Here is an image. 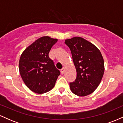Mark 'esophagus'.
<instances>
[{
  "label": "esophagus",
  "instance_id": "34e87169",
  "mask_svg": "<svg viewBox=\"0 0 123 123\" xmlns=\"http://www.w3.org/2000/svg\"><path fill=\"white\" fill-rule=\"evenodd\" d=\"M64 71H65V68H63L61 70V74H63V73H64Z\"/></svg>",
  "mask_w": 123,
  "mask_h": 123
}]
</instances>
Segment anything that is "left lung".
Masks as SVG:
<instances>
[{
    "instance_id": "8db88e82",
    "label": "left lung",
    "mask_w": 123,
    "mask_h": 123,
    "mask_svg": "<svg viewBox=\"0 0 123 123\" xmlns=\"http://www.w3.org/2000/svg\"><path fill=\"white\" fill-rule=\"evenodd\" d=\"M65 43L71 51L77 76L69 83L73 94L84 97L91 94L101 83L104 73V61L100 51L82 37L67 39Z\"/></svg>"
}]
</instances>
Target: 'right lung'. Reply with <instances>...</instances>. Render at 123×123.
Returning <instances> with one entry per match:
<instances>
[{
    "label": "right lung",
    "mask_w": 123,
    "mask_h": 123,
    "mask_svg": "<svg viewBox=\"0 0 123 123\" xmlns=\"http://www.w3.org/2000/svg\"><path fill=\"white\" fill-rule=\"evenodd\" d=\"M57 40L49 36L39 38L21 55L19 70L21 77L28 88L37 94L50 91L60 74L49 57L51 49Z\"/></svg>",
    "instance_id": "1"
}]
</instances>
